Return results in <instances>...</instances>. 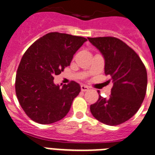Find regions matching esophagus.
<instances>
[{"mask_svg": "<svg viewBox=\"0 0 155 155\" xmlns=\"http://www.w3.org/2000/svg\"><path fill=\"white\" fill-rule=\"evenodd\" d=\"M80 88H81V91H83V92H84V91H88V89H89L88 86L84 85V84H82V85L80 86Z\"/></svg>", "mask_w": 155, "mask_h": 155, "instance_id": "1", "label": "esophagus"}]
</instances>
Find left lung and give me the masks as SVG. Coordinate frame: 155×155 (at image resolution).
<instances>
[{
  "mask_svg": "<svg viewBox=\"0 0 155 155\" xmlns=\"http://www.w3.org/2000/svg\"><path fill=\"white\" fill-rule=\"evenodd\" d=\"M88 40L105 59V74L113 82L109 98L99 95L90 106L93 117L114 126L131 119L143 102L147 88V72L140 57L121 40L111 36ZM110 82V80H109Z\"/></svg>",
  "mask_w": 155,
  "mask_h": 155,
  "instance_id": "1",
  "label": "left lung"
}]
</instances>
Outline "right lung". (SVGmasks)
I'll return each mask as SVG.
<instances>
[{
  "label": "right lung",
  "mask_w": 155,
  "mask_h": 155,
  "mask_svg": "<svg viewBox=\"0 0 155 155\" xmlns=\"http://www.w3.org/2000/svg\"><path fill=\"white\" fill-rule=\"evenodd\" d=\"M87 39L50 32L35 41L23 54L18 67L15 92L20 106L31 120L49 124L63 119L80 86L75 81L61 87L55 75L68 67L74 54Z\"/></svg>",
  "instance_id": "right-lung-1"
}]
</instances>
